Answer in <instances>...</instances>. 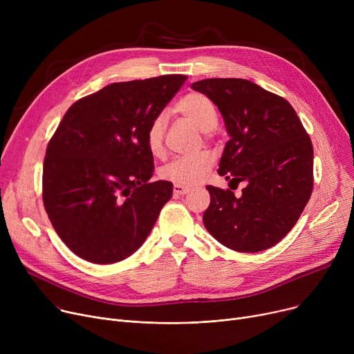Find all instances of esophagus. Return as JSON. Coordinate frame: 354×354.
<instances>
[{"label": "esophagus", "mask_w": 354, "mask_h": 354, "mask_svg": "<svg viewBox=\"0 0 354 354\" xmlns=\"http://www.w3.org/2000/svg\"><path fill=\"white\" fill-rule=\"evenodd\" d=\"M189 188L188 187H182V185H174V195L175 196H183L189 194Z\"/></svg>", "instance_id": "esophagus-1"}]
</instances>
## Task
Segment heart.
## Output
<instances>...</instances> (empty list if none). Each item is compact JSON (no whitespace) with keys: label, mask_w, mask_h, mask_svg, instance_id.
<instances>
[{"label":"heart","mask_w":354,"mask_h":354,"mask_svg":"<svg viewBox=\"0 0 354 354\" xmlns=\"http://www.w3.org/2000/svg\"><path fill=\"white\" fill-rule=\"evenodd\" d=\"M176 111L192 120L202 132L209 135L218 124V111L212 100L202 95L199 91L188 93L176 103ZM166 116L163 113L158 115L146 129V145L152 155L159 156L163 151ZM214 163L212 155L209 152H199L195 155L180 156L169 163H166L160 169V178L169 180L182 187H192L205 179L211 171Z\"/></svg>","instance_id":"heart-1"}]
</instances>
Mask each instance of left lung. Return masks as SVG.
<instances>
[{
	"label": "left lung",
	"mask_w": 354,
	"mask_h": 354,
	"mask_svg": "<svg viewBox=\"0 0 354 354\" xmlns=\"http://www.w3.org/2000/svg\"><path fill=\"white\" fill-rule=\"evenodd\" d=\"M192 88L218 106L230 135L218 174L236 187L247 183L238 198L208 185L203 225L234 251L268 250L291 231L311 196V139L284 97L250 80L205 79Z\"/></svg>",
	"instance_id": "1"
}]
</instances>
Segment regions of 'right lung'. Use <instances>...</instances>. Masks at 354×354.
Listing matches in <instances>:
<instances>
[{"label":"right lung","instance_id":"obj_1","mask_svg":"<svg viewBox=\"0 0 354 354\" xmlns=\"http://www.w3.org/2000/svg\"><path fill=\"white\" fill-rule=\"evenodd\" d=\"M188 77L111 83L73 103L48 142L43 202L55 232L80 258L113 264L152 231L172 183L151 180L146 129Z\"/></svg>","mask_w":354,"mask_h":354}]
</instances>
